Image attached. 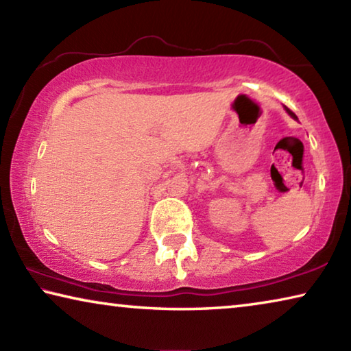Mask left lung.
<instances>
[{
	"instance_id": "1",
	"label": "left lung",
	"mask_w": 351,
	"mask_h": 351,
	"mask_svg": "<svg viewBox=\"0 0 351 351\" xmlns=\"http://www.w3.org/2000/svg\"><path fill=\"white\" fill-rule=\"evenodd\" d=\"M285 110H287V112H288V114H289L291 117H294V119H297V116L294 114V112H293V111H291V110L288 108V106H285Z\"/></svg>"
}]
</instances>
